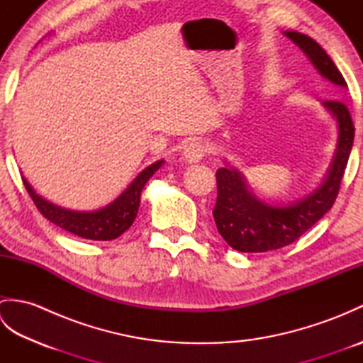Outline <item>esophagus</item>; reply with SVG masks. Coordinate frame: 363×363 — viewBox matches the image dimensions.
Here are the masks:
<instances>
[{"label": "esophagus", "instance_id": "1", "mask_svg": "<svg viewBox=\"0 0 363 363\" xmlns=\"http://www.w3.org/2000/svg\"><path fill=\"white\" fill-rule=\"evenodd\" d=\"M207 148L203 142H198V140H191L190 143H187L184 146V151H182V157L189 164H196V162L201 160L204 157Z\"/></svg>", "mask_w": 363, "mask_h": 363}]
</instances>
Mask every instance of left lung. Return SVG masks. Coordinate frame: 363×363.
I'll list each match as a JSON object with an SVG mask.
<instances>
[{
    "mask_svg": "<svg viewBox=\"0 0 363 363\" xmlns=\"http://www.w3.org/2000/svg\"><path fill=\"white\" fill-rule=\"evenodd\" d=\"M284 34L306 52L323 78L346 89L342 73L313 38L296 30H285ZM323 106L338 123V138L325 181L312 194L287 206H273L252 194L237 168L226 164L217 169L218 196L213 220L221 237L234 250L265 252L287 246L311 229L335 203L352 148L354 125L348 107L342 101L328 99Z\"/></svg>",
    "mask_w": 363,
    "mask_h": 363,
    "instance_id": "obj_1",
    "label": "left lung"
}]
</instances>
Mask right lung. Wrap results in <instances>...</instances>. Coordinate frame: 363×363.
I'll list each match as a JSON object with an SVG mask.
<instances>
[{
	"label": "right lung",
	"instance_id": "right-lung-1",
	"mask_svg": "<svg viewBox=\"0 0 363 363\" xmlns=\"http://www.w3.org/2000/svg\"><path fill=\"white\" fill-rule=\"evenodd\" d=\"M162 165H164V160H157L150 167H146L115 201L107 204L103 209L91 212L68 211L46 201V199L35 194L30 184L25 179V176H21V179L37 209L40 211L46 220L68 230V233L82 238H89V240H113L134 223L145 184L150 181V177Z\"/></svg>",
	"mask_w": 363,
	"mask_h": 363
}]
</instances>
